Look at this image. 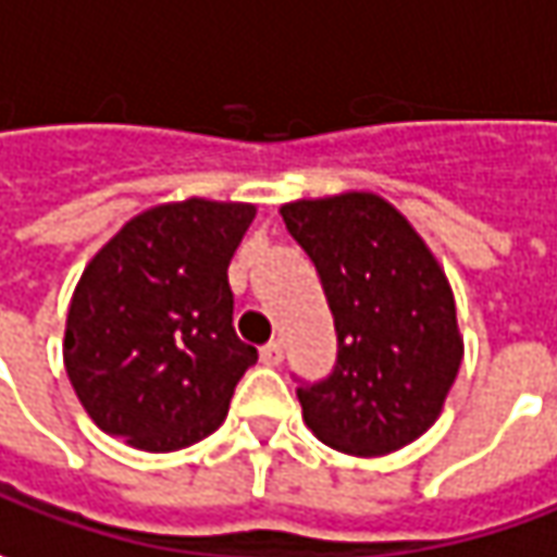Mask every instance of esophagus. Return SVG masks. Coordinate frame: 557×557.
Instances as JSON below:
<instances>
[{"instance_id":"esophagus-1","label":"esophagus","mask_w":557,"mask_h":557,"mask_svg":"<svg viewBox=\"0 0 557 557\" xmlns=\"http://www.w3.org/2000/svg\"><path fill=\"white\" fill-rule=\"evenodd\" d=\"M261 361H264L268 368H277L280 361H283V343H280V339H271L268 346H261Z\"/></svg>"}]
</instances>
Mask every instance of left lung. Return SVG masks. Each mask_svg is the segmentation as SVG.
Here are the masks:
<instances>
[{"label": "left lung", "mask_w": 557, "mask_h": 557, "mask_svg": "<svg viewBox=\"0 0 557 557\" xmlns=\"http://www.w3.org/2000/svg\"><path fill=\"white\" fill-rule=\"evenodd\" d=\"M314 261L339 355L324 383L302 386L308 430L336 451H399L443 414L465 358L455 296L423 236L376 193L280 206Z\"/></svg>", "instance_id": "obj_1"}]
</instances>
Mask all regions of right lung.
Instances as JSON below:
<instances>
[{
    "label": "right lung",
    "mask_w": 557,
    "mask_h": 557,
    "mask_svg": "<svg viewBox=\"0 0 557 557\" xmlns=\"http://www.w3.org/2000/svg\"><path fill=\"white\" fill-rule=\"evenodd\" d=\"M249 202L146 208L89 258L64 324V371L99 430L143 451L214 433L258 361L233 330L231 258Z\"/></svg>",
    "instance_id": "add662e5"
}]
</instances>
